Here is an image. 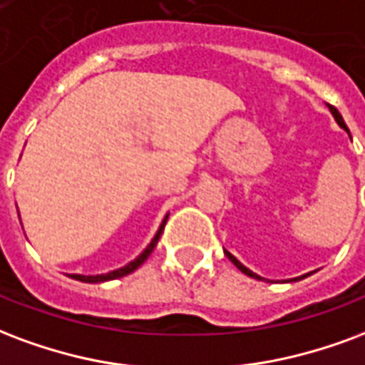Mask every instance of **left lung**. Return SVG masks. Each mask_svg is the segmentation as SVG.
<instances>
[{
  "mask_svg": "<svg viewBox=\"0 0 365 365\" xmlns=\"http://www.w3.org/2000/svg\"><path fill=\"white\" fill-rule=\"evenodd\" d=\"M329 110H331V114L334 115V120H336V123H339L341 128H344V129H346V131H348L346 123H344V120H342V115L339 114V110H336V108H334V106H329ZM224 253H226V257L230 259L232 263H234V265H236L237 269H240V271L244 272V274H247V277H251V279H261V277H257L255 272H251L250 269H245V267L242 265V263H240V261H237V259L234 257V255H232V253H228V251H224ZM299 279H304V277H299Z\"/></svg>",
  "mask_w": 365,
  "mask_h": 365,
  "instance_id": "1",
  "label": "left lung"
}]
</instances>
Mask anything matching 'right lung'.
Listing matches in <instances>:
<instances>
[{
	"label": "right lung",
	"mask_w": 365,
	"mask_h": 365,
	"mask_svg": "<svg viewBox=\"0 0 365 365\" xmlns=\"http://www.w3.org/2000/svg\"><path fill=\"white\" fill-rule=\"evenodd\" d=\"M166 220H168V217L164 218V222H162L160 230L156 232V236L153 237V242L148 244V247L145 251H143L139 257L135 259V261H131L129 265L121 267V269H118V271H112L108 272V274H96V277H85V274H71V279L75 280H81V282H106V280H114V279H121V277H125V274H129V272H133L135 269H139V267L145 263L148 259V255L153 253V250L156 247V244H158V240H160V234L162 230H164V224H166Z\"/></svg>",
	"instance_id": "1"
}]
</instances>
